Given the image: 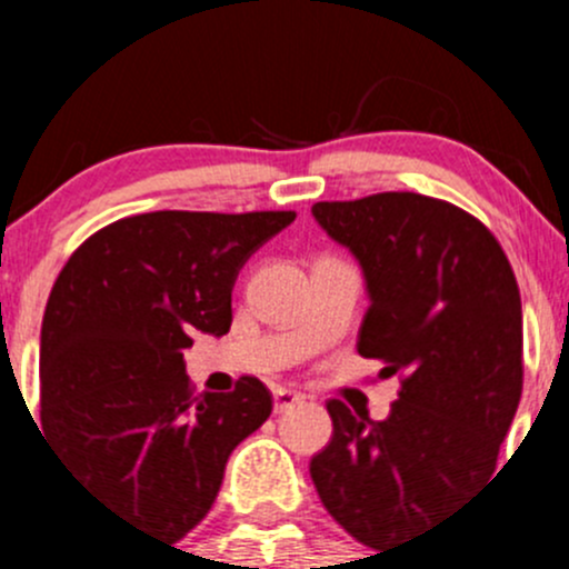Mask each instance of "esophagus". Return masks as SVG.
<instances>
[{
    "label": "esophagus",
    "instance_id": "esophagus-1",
    "mask_svg": "<svg viewBox=\"0 0 569 569\" xmlns=\"http://www.w3.org/2000/svg\"><path fill=\"white\" fill-rule=\"evenodd\" d=\"M272 399H274V412H286V410H291V407L302 405V399H306V396L291 391V388H274Z\"/></svg>",
    "mask_w": 569,
    "mask_h": 569
}]
</instances>
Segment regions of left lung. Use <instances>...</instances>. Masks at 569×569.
Wrapping results in <instances>:
<instances>
[{
	"mask_svg": "<svg viewBox=\"0 0 569 569\" xmlns=\"http://www.w3.org/2000/svg\"><path fill=\"white\" fill-rule=\"evenodd\" d=\"M352 252L369 311L363 358L401 375L386 421L327 401L332 440L311 460L327 512L382 550L416 537L496 470L523 391V311L501 244L476 217L416 192L313 203Z\"/></svg>",
	"mask_w": 569,
	"mask_h": 569,
	"instance_id": "left-lung-1",
	"label": "left lung"
}]
</instances>
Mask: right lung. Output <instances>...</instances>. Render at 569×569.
<instances>
[{"mask_svg":"<svg viewBox=\"0 0 569 569\" xmlns=\"http://www.w3.org/2000/svg\"><path fill=\"white\" fill-rule=\"evenodd\" d=\"M295 211H151L101 228L62 267L40 327L46 440L101 507L181 539L214 503L231 451L272 412L242 377L192 396L183 349L231 330L239 269Z\"/></svg>","mask_w":569,"mask_h":569,"instance_id":"right-lung-1","label":"right lung"}]
</instances>
